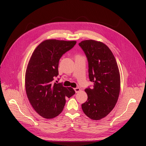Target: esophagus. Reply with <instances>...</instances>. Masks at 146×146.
Listing matches in <instances>:
<instances>
[{"instance_id": "1", "label": "esophagus", "mask_w": 146, "mask_h": 146, "mask_svg": "<svg viewBox=\"0 0 146 146\" xmlns=\"http://www.w3.org/2000/svg\"><path fill=\"white\" fill-rule=\"evenodd\" d=\"M74 90H75V91H76V93H77V92H78L80 91V89L79 88H74Z\"/></svg>"}]
</instances>
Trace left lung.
I'll list each match as a JSON object with an SVG mask.
<instances>
[{
	"instance_id": "left-lung-1",
	"label": "left lung",
	"mask_w": 146,
	"mask_h": 146,
	"mask_svg": "<svg viewBox=\"0 0 146 146\" xmlns=\"http://www.w3.org/2000/svg\"><path fill=\"white\" fill-rule=\"evenodd\" d=\"M86 56L89 78L93 87L85 89L88 100L83 111L92 120L107 116L115 107L120 92V74L115 57L100 41L85 40L78 44Z\"/></svg>"
}]
</instances>
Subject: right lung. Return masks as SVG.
Wrapping results in <instances>:
<instances>
[{
    "instance_id": "add662e5",
    "label": "right lung",
    "mask_w": 146,
    "mask_h": 146,
    "mask_svg": "<svg viewBox=\"0 0 146 146\" xmlns=\"http://www.w3.org/2000/svg\"><path fill=\"white\" fill-rule=\"evenodd\" d=\"M76 42L47 39L39 44L31 56L25 72V91L30 104L44 118L58 116L64 108L65 98L76 93L72 88L53 81L58 75L61 57Z\"/></svg>"
}]
</instances>
